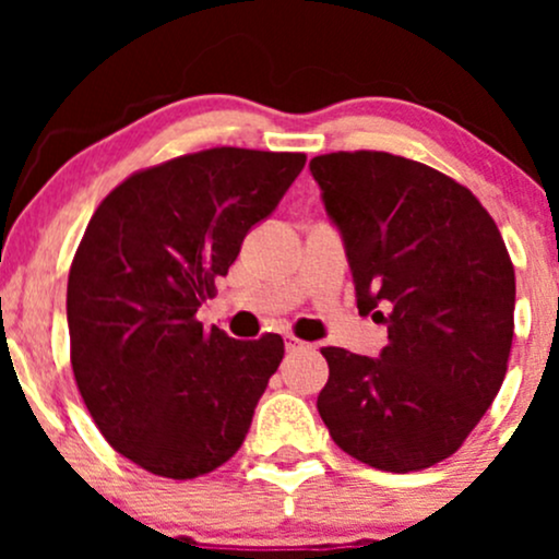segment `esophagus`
<instances>
[{"instance_id":"1","label":"esophagus","mask_w":559,"mask_h":559,"mask_svg":"<svg viewBox=\"0 0 559 559\" xmlns=\"http://www.w3.org/2000/svg\"><path fill=\"white\" fill-rule=\"evenodd\" d=\"M301 349H307L305 342H299V338H294V336L286 338V352H288V355H294V352H301Z\"/></svg>"}]
</instances>
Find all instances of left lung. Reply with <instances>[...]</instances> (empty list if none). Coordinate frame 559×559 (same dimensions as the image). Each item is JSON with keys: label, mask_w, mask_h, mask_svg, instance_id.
Wrapping results in <instances>:
<instances>
[{"label": "left lung", "mask_w": 559, "mask_h": 559, "mask_svg": "<svg viewBox=\"0 0 559 559\" xmlns=\"http://www.w3.org/2000/svg\"><path fill=\"white\" fill-rule=\"evenodd\" d=\"M344 241L357 310L389 331L378 357L323 346L331 439L386 473L431 467L478 426L507 373L515 271L465 186L389 152L310 159Z\"/></svg>", "instance_id": "obj_1"}]
</instances>
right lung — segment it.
Returning a JSON list of instances; mask_svg holds the SVG:
<instances>
[{
    "instance_id": "1",
    "label": "right lung",
    "mask_w": 559,
    "mask_h": 559,
    "mask_svg": "<svg viewBox=\"0 0 559 559\" xmlns=\"http://www.w3.org/2000/svg\"><path fill=\"white\" fill-rule=\"evenodd\" d=\"M305 155L217 146L126 178L96 207L68 275L70 362L102 436L165 478L228 463L284 360L197 310L273 215Z\"/></svg>"
}]
</instances>
